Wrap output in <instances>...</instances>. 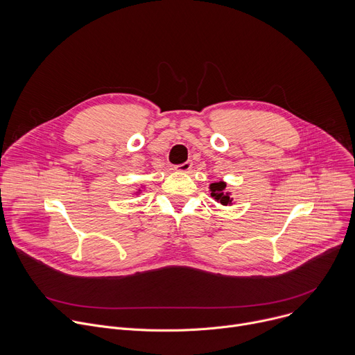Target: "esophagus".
Listing matches in <instances>:
<instances>
[{"mask_svg":"<svg viewBox=\"0 0 355 355\" xmlns=\"http://www.w3.org/2000/svg\"><path fill=\"white\" fill-rule=\"evenodd\" d=\"M191 168H192V163L191 162H185V163H182L180 166H175V171H178V173H189Z\"/></svg>","mask_w":355,"mask_h":355,"instance_id":"34e87169","label":"esophagus"}]
</instances>
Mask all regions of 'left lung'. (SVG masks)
<instances>
[{"mask_svg":"<svg viewBox=\"0 0 355 355\" xmlns=\"http://www.w3.org/2000/svg\"><path fill=\"white\" fill-rule=\"evenodd\" d=\"M209 191H211V196L218 202V204H220L223 207H232L234 204L233 198H232V192H229L226 189L225 181L212 182L209 185Z\"/></svg>","mask_w":355,"mask_h":355,"instance_id":"1","label":"left lung"}]
</instances>
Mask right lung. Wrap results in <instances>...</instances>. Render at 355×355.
<instances>
[{
	"label": "right lung",
	"mask_w": 355,
	"mask_h": 355,
	"mask_svg": "<svg viewBox=\"0 0 355 355\" xmlns=\"http://www.w3.org/2000/svg\"><path fill=\"white\" fill-rule=\"evenodd\" d=\"M143 188H144V185H141L136 192H133V195H140V192H141V189H143Z\"/></svg>",
	"instance_id": "obj_1"
}]
</instances>
